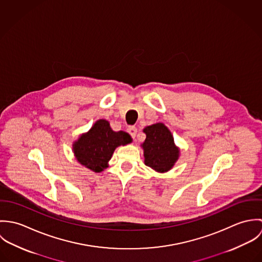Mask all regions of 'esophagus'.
<instances>
[{
  "label": "esophagus",
  "instance_id": "obj_1",
  "mask_svg": "<svg viewBox=\"0 0 262 262\" xmlns=\"http://www.w3.org/2000/svg\"><path fill=\"white\" fill-rule=\"evenodd\" d=\"M127 132L131 135V137H132L133 139H135L136 134H137V128L134 127V126H129V127L127 128Z\"/></svg>",
  "mask_w": 262,
  "mask_h": 262
}]
</instances>
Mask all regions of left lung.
<instances>
[{
  "label": "left lung",
  "mask_w": 262,
  "mask_h": 262,
  "mask_svg": "<svg viewBox=\"0 0 262 262\" xmlns=\"http://www.w3.org/2000/svg\"><path fill=\"white\" fill-rule=\"evenodd\" d=\"M143 132L146 134V139L142 144L145 164L159 172L169 170L178 160L180 153L170 131L162 123H156L144 128Z\"/></svg>",
  "instance_id": "obj_1"
}]
</instances>
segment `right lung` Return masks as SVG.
<instances>
[{
	"label": "right lung",
	"instance_id": "1",
	"mask_svg": "<svg viewBox=\"0 0 262 262\" xmlns=\"http://www.w3.org/2000/svg\"><path fill=\"white\" fill-rule=\"evenodd\" d=\"M132 141L124 131L115 132L106 120H99L91 130L80 136L74 144V151L79 163L95 172H101L108 167L113 152L120 145Z\"/></svg>",
	"mask_w": 262,
	"mask_h": 262
}]
</instances>
